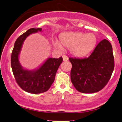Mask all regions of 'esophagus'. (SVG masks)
I'll return each instance as SVG.
<instances>
[{
  "label": "esophagus",
  "instance_id": "esophagus-1",
  "mask_svg": "<svg viewBox=\"0 0 122 122\" xmlns=\"http://www.w3.org/2000/svg\"><path fill=\"white\" fill-rule=\"evenodd\" d=\"M62 58H63V61H67L68 60V57L65 55L62 56Z\"/></svg>",
  "mask_w": 122,
  "mask_h": 122
}]
</instances>
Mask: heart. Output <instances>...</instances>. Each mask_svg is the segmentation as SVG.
I'll return each instance as SVG.
<instances>
[{
	"label": "heart",
	"mask_w": 122,
	"mask_h": 122,
	"mask_svg": "<svg viewBox=\"0 0 122 122\" xmlns=\"http://www.w3.org/2000/svg\"><path fill=\"white\" fill-rule=\"evenodd\" d=\"M60 42H54V45L60 50L63 46L69 48L70 52L75 57L81 58L87 56L94 49L97 43V38L92 33L80 31H66L59 36Z\"/></svg>",
	"instance_id": "heart-1"
}]
</instances>
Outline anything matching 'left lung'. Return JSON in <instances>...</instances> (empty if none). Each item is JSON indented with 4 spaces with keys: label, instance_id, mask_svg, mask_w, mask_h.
I'll list each match as a JSON object with an SVG mask.
<instances>
[{
    "label": "left lung",
    "instance_id": "obj_1",
    "mask_svg": "<svg viewBox=\"0 0 122 122\" xmlns=\"http://www.w3.org/2000/svg\"><path fill=\"white\" fill-rule=\"evenodd\" d=\"M72 68L71 79L79 92L92 93L106 86L114 69L112 47L110 42L102 40L88 58H69Z\"/></svg>",
    "mask_w": 122,
    "mask_h": 122
}]
</instances>
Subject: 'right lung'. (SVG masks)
<instances>
[{
  "mask_svg": "<svg viewBox=\"0 0 122 122\" xmlns=\"http://www.w3.org/2000/svg\"><path fill=\"white\" fill-rule=\"evenodd\" d=\"M41 31V28H31L19 36L15 41L11 57L12 72L17 84L25 91L34 94L43 93L49 89L63 61L62 57H49L37 69L33 70L25 69L20 65L19 57L25 40L31 34Z\"/></svg>",
  "mask_w": 122,
  "mask_h": 122,
  "instance_id": "obj_1",
  "label": "right lung"
}]
</instances>
